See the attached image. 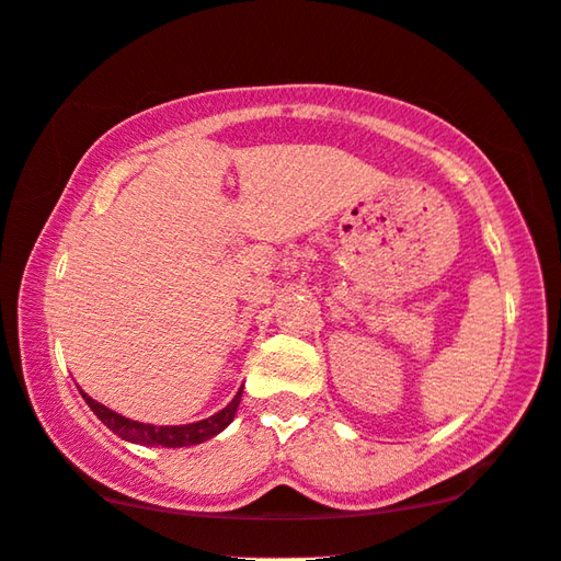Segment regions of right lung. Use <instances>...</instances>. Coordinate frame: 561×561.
I'll use <instances>...</instances> for the list:
<instances>
[{
	"label": "right lung",
	"instance_id": "1",
	"mask_svg": "<svg viewBox=\"0 0 561 561\" xmlns=\"http://www.w3.org/2000/svg\"><path fill=\"white\" fill-rule=\"evenodd\" d=\"M241 394L243 390H238L236 398L228 402L224 410L206 420L191 422V425H163V427L144 425V422H134L128 417L116 415L114 410H108L104 405H99L96 400H91L87 392H81V398L87 400V405L96 412V417L104 422L108 430H114L118 437L128 439V443L151 445V447H188V445L206 443V439H210L214 435H218L220 430L231 425V420L236 417L238 402H241Z\"/></svg>",
	"mask_w": 561,
	"mask_h": 561
}]
</instances>
